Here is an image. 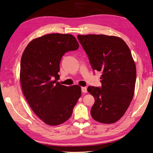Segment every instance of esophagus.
I'll list each match as a JSON object with an SVG mask.
<instances>
[{"mask_svg": "<svg viewBox=\"0 0 153 153\" xmlns=\"http://www.w3.org/2000/svg\"><path fill=\"white\" fill-rule=\"evenodd\" d=\"M81 91L83 93H86L87 92V88L86 87H82L81 88Z\"/></svg>", "mask_w": 153, "mask_h": 153, "instance_id": "34e87169", "label": "esophagus"}]
</instances>
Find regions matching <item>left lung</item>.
Returning a JSON list of instances; mask_svg holds the SVG:
<instances>
[{
    "instance_id": "1",
    "label": "left lung",
    "mask_w": 153,
    "mask_h": 153,
    "mask_svg": "<svg viewBox=\"0 0 153 153\" xmlns=\"http://www.w3.org/2000/svg\"><path fill=\"white\" fill-rule=\"evenodd\" d=\"M94 71L102 73L101 86H89L94 98L91 114L97 121L117 122L133 98L137 71L131 52L122 39L104 34L78 35Z\"/></svg>"
}]
</instances>
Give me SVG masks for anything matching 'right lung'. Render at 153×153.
Here are the masks:
<instances>
[{
    "mask_svg": "<svg viewBox=\"0 0 153 153\" xmlns=\"http://www.w3.org/2000/svg\"><path fill=\"white\" fill-rule=\"evenodd\" d=\"M79 47L69 34H48L29 42L21 60L22 90L28 105L38 117L48 125L65 123L81 96L79 85H60V62L68 51Z\"/></svg>",
    "mask_w": 153,
    "mask_h": 153,
    "instance_id": "obj_1",
    "label": "right lung"
}]
</instances>
